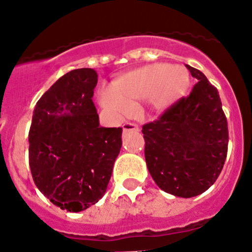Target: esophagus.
I'll use <instances>...</instances> for the list:
<instances>
[{
  "instance_id": "1",
  "label": "esophagus",
  "mask_w": 252,
  "mask_h": 252,
  "mask_svg": "<svg viewBox=\"0 0 252 252\" xmlns=\"http://www.w3.org/2000/svg\"><path fill=\"white\" fill-rule=\"evenodd\" d=\"M123 128H124V133H126V132L128 131H138V126H137L136 124H132V123L124 124Z\"/></svg>"
}]
</instances>
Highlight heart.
Masks as SVG:
<instances>
[{
  "label": "heart",
  "mask_w": 252,
  "mask_h": 252,
  "mask_svg": "<svg viewBox=\"0 0 252 252\" xmlns=\"http://www.w3.org/2000/svg\"><path fill=\"white\" fill-rule=\"evenodd\" d=\"M190 86L188 68L158 62L119 77L110 91L100 94V104L110 113L123 115L133 101L144 99L147 111L160 114L178 104Z\"/></svg>",
  "instance_id": "obj_1"
}]
</instances>
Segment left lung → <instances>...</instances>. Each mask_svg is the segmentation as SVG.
<instances>
[{
    "instance_id": "8db88e82",
    "label": "left lung",
    "mask_w": 252,
    "mask_h": 252,
    "mask_svg": "<svg viewBox=\"0 0 252 252\" xmlns=\"http://www.w3.org/2000/svg\"><path fill=\"white\" fill-rule=\"evenodd\" d=\"M197 79L190 95L142 127L147 168L157 185L178 197L201 195L216 183L228 153V123L216 87Z\"/></svg>"
}]
</instances>
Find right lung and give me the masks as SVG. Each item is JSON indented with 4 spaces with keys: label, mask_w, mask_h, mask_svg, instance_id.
Wrapping results in <instances>:
<instances>
[{
    "label": "right lung",
    "mask_w": 252,
    "mask_h": 252,
    "mask_svg": "<svg viewBox=\"0 0 252 252\" xmlns=\"http://www.w3.org/2000/svg\"><path fill=\"white\" fill-rule=\"evenodd\" d=\"M98 74L78 68L57 79L36 103L29 129V166L55 206L81 212L105 193L120 153L121 127H101L94 105Z\"/></svg>",
    "instance_id": "right-lung-1"
}]
</instances>
